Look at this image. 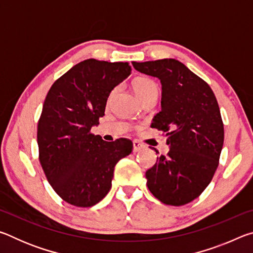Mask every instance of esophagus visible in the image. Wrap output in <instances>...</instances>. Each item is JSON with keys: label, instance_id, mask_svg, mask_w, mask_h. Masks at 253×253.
<instances>
[{"label": "esophagus", "instance_id": "obj_1", "mask_svg": "<svg viewBox=\"0 0 253 253\" xmlns=\"http://www.w3.org/2000/svg\"><path fill=\"white\" fill-rule=\"evenodd\" d=\"M132 146H134V149H132V151H134L135 153L142 151V149L145 148L144 145L140 144L138 140H134V142H132Z\"/></svg>", "mask_w": 253, "mask_h": 253}]
</instances>
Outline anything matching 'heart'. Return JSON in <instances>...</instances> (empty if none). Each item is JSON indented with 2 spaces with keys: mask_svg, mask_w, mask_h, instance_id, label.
Wrapping results in <instances>:
<instances>
[{
  "mask_svg": "<svg viewBox=\"0 0 253 253\" xmlns=\"http://www.w3.org/2000/svg\"><path fill=\"white\" fill-rule=\"evenodd\" d=\"M132 90L140 100L147 95L157 92V85L152 79L139 77V78H136L132 81Z\"/></svg>",
  "mask_w": 253,
  "mask_h": 253,
  "instance_id": "1",
  "label": "heart"
}]
</instances>
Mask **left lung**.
<instances>
[{
    "instance_id": "8db88e82",
    "label": "left lung",
    "mask_w": 253,
    "mask_h": 253,
    "mask_svg": "<svg viewBox=\"0 0 253 253\" xmlns=\"http://www.w3.org/2000/svg\"><path fill=\"white\" fill-rule=\"evenodd\" d=\"M132 67L162 84V110L152 127L165 132L169 152L146 172L148 190L164 204L190 203L207 188L219 165L224 128L216 98L178 60L134 61Z\"/></svg>"
}]
</instances>
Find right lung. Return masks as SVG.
<instances>
[{"label": "right lung", "mask_w": 253, "mask_h": 253, "mask_svg": "<svg viewBox=\"0 0 253 253\" xmlns=\"http://www.w3.org/2000/svg\"><path fill=\"white\" fill-rule=\"evenodd\" d=\"M130 74L127 62L87 59L60 77L45 97L38 124L40 163L67 203L90 208L100 202L115 166L132 151L129 139L105 142L90 132L105 115L111 90Z\"/></svg>", "instance_id": "1"}]
</instances>
